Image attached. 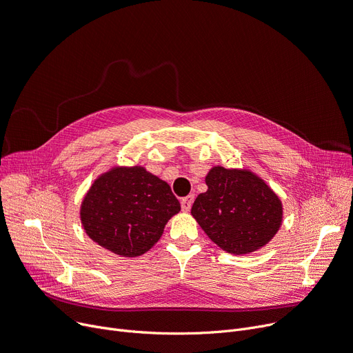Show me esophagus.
I'll use <instances>...</instances> for the list:
<instances>
[{"instance_id":"1","label":"esophagus","mask_w":353,"mask_h":353,"mask_svg":"<svg viewBox=\"0 0 353 353\" xmlns=\"http://www.w3.org/2000/svg\"><path fill=\"white\" fill-rule=\"evenodd\" d=\"M194 198H195V196L191 194V195H187L185 198L181 199V208H182V211L188 212V211L191 210V205H192V203H194Z\"/></svg>"}]
</instances>
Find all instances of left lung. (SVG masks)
Returning <instances> with one entry per match:
<instances>
[{
    "label": "left lung",
    "mask_w": 353,
    "mask_h": 353,
    "mask_svg": "<svg viewBox=\"0 0 353 353\" xmlns=\"http://www.w3.org/2000/svg\"><path fill=\"white\" fill-rule=\"evenodd\" d=\"M208 190L191 214L212 243L230 254L245 256L270 243L283 223V204L267 182L247 168L215 165Z\"/></svg>",
    "instance_id": "8db88e82"
}]
</instances>
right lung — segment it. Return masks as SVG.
Instances as JSON below:
<instances>
[{"label":"right lung","instance_id":"right-lung-1","mask_svg":"<svg viewBox=\"0 0 353 353\" xmlns=\"http://www.w3.org/2000/svg\"><path fill=\"white\" fill-rule=\"evenodd\" d=\"M179 211V201L163 179L141 165H114L83 196L80 221L100 247L121 257H138L158 243Z\"/></svg>","mask_w":353,"mask_h":353}]
</instances>
